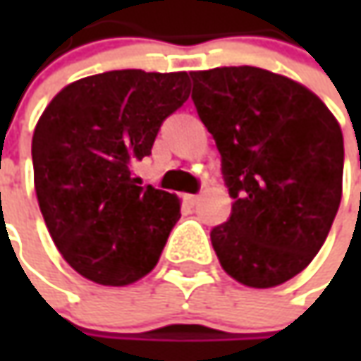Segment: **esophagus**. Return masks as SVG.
<instances>
[{
  "label": "esophagus",
  "mask_w": 361,
  "mask_h": 361,
  "mask_svg": "<svg viewBox=\"0 0 361 361\" xmlns=\"http://www.w3.org/2000/svg\"><path fill=\"white\" fill-rule=\"evenodd\" d=\"M185 201H187L188 207H197L199 201H201V197H199V195H187V197H185Z\"/></svg>",
  "instance_id": "obj_1"
}]
</instances>
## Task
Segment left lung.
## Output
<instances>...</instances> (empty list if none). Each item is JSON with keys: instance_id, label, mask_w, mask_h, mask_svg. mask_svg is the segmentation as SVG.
<instances>
[{"instance_id": "left-lung-1", "label": "left lung", "mask_w": 361, "mask_h": 361, "mask_svg": "<svg viewBox=\"0 0 361 361\" xmlns=\"http://www.w3.org/2000/svg\"><path fill=\"white\" fill-rule=\"evenodd\" d=\"M192 102L215 138L233 207L211 231L221 267L249 287L305 269L338 215L343 136L305 86L253 66L192 72Z\"/></svg>"}]
</instances>
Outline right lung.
I'll list each match as a JSON object with an SVG mask.
<instances>
[{
	"mask_svg": "<svg viewBox=\"0 0 361 361\" xmlns=\"http://www.w3.org/2000/svg\"><path fill=\"white\" fill-rule=\"evenodd\" d=\"M187 72L112 70L66 86L32 140L35 195L56 247L82 277L128 285L154 269L178 199L132 178L162 122L188 100Z\"/></svg>",
	"mask_w": 361,
	"mask_h": 361,
	"instance_id": "obj_1",
	"label": "right lung"
}]
</instances>
